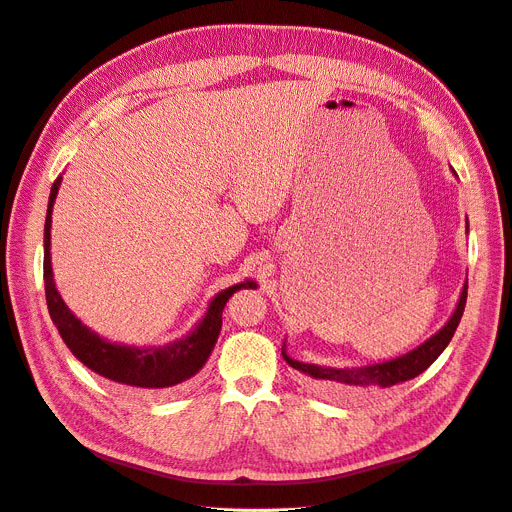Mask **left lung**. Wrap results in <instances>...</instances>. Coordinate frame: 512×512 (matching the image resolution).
<instances>
[{
	"instance_id": "1",
	"label": "left lung",
	"mask_w": 512,
	"mask_h": 512,
	"mask_svg": "<svg viewBox=\"0 0 512 512\" xmlns=\"http://www.w3.org/2000/svg\"><path fill=\"white\" fill-rule=\"evenodd\" d=\"M465 303H467V282L463 286L459 305H456L452 317L448 319V324L438 334H434L421 346H417L415 351L402 355V357H396L392 361L375 363V365H367V367L336 369V367H319V365L294 361L286 355L284 348H282V357L290 367L311 375L313 380L324 382L330 396H353L367 388H388V386L417 378L419 373H423L442 355V351L452 340L456 328H459V321L465 311Z\"/></svg>"
}]
</instances>
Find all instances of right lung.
<instances>
[{
	"label": "right lung",
	"mask_w": 512,
	"mask_h": 512,
	"mask_svg": "<svg viewBox=\"0 0 512 512\" xmlns=\"http://www.w3.org/2000/svg\"><path fill=\"white\" fill-rule=\"evenodd\" d=\"M62 178H58L51 186L47 215H45V232H43V280H45V299L51 315L53 326L58 328L62 340L72 351V355L85 363L91 371L103 375V378L134 386V388H172L191 380L193 375L205 365L209 359L215 342H218L222 330V311L232 294L240 288H257L255 282L247 280L236 286L222 290L215 297L199 321V326L182 340L168 344L164 348H139V346H124L116 342H107L99 338V334L91 332L87 326L80 324V319L66 307L60 292L53 284L51 259H49V228H51V209L56 201L58 188Z\"/></svg>",
	"instance_id": "obj_1"
}]
</instances>
